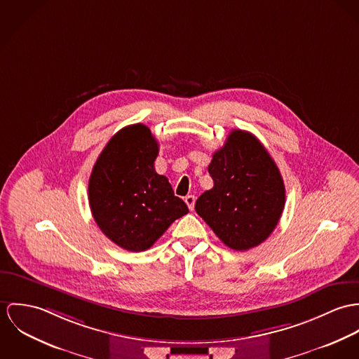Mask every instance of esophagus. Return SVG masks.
I'll return each mask as SVG.
<instances>
[{
	"mask_svg": "<svg viewBox=\"0 0 359 359\" xmlns=\"http://www.w3.org/2000/svg\"><path fill=\"white\" fill-rule=\"evenodd\" d=\"M184 202L187 203L189 209L193 210V209H194V203H196V197H194V196H187V197L184 198Z\"/></svg>",
	"mask_w": 359,
	"mask_h": 359,
	"instance_id": "esophagus-1",
	"label": "esophagus"
}]
</instances>
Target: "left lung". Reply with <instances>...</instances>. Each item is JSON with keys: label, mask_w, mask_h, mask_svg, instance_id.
<instances>
[{"label": "left lung", "mask_w": 359, "mask_h": 359, "mask_svg": "<svg viewBox=\"0 0 359 359\" xmlns=\"http://www.w3.org/2000/svg\"><path fill=\"white\" fill-rule=\"evenodd\" d=\"M208 172L213 187L199 196L196 212L219 239L248 250L269 238L285 206V184L259 139L234 129L213 153Z\"/></svg>", "instance_id": "obj_1"}]
</instances>
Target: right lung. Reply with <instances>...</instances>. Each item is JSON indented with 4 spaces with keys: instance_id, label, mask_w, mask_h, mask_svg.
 <instances>
[{
    "instance_id": "1",
    "label": "right lung",
    "mask_w": 359,
    "mask_h": 359,
    "mask_svg": "<svg viewBox=\"0 0 359 359\" xmlns=\"http://www.w3.org/2000/svg\"><path fill=\"white\" fill-rule=\"evenodd\" d=\"M158 142L143 123L122 128L106 144L89 177V206L103 234L129 252H143L187 215L168 179L154 169Z\"/></svg>"
}]
</instances>
